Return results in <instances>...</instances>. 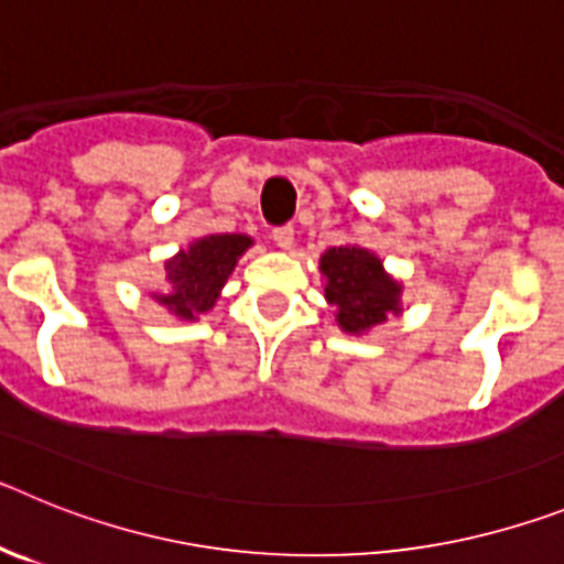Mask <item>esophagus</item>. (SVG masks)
<instances>
[{
    "label": "esophagus",
    "mask_w": 564,
    "mask_h": 564,
    "mask_svg": "<svg viewBox=\"0 0 564 564\" xmlns=\"http://www.w3.org/2000/svg\"><path fill=\"white\" fill-rule=\"evenodd\" d=\"M273 242H276V248L288 251V248L293 246V226H276V228H273Z\"/></svg>",
    "instance_id": "34e87169"
}]
</instances>
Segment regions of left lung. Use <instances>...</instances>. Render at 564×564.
I'll return each instance as SVG.
<instances>
[{
    "label": "left lung",
    "instance_id": "8db88e82",
    "mask_svg": "<svg viewBox=\"0 0 564 564\" xmlns=\"http://www.w3.org/2000/svg\"><path fill=\"white\" fill-rule=\"evenodd\" d=\"M322 273L327 276L325 296L338 311V325L347 333H361L381 325L387 313H398L401 285L383 273L376 253L356 246L330 248L322 257Z\"/></svg>",
    "mask_w": 564,
    "mask_h": 564
}]
</instances>
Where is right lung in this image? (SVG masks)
<instances>
[{
  "mask_svg": "<svg viewBox=\"0 0 564 564\" xmlns=\"http://www.w3.org/2000/svg\"><path fill=\"white\" fill-rule=\"evenodd\" d=\"M251 246V237L242 234H212L181 251L166 262L169 291L154 296L174 316L194 318L212 311L228 273L237 259Z\"/></svg>",
  "mask_w": 564,
  "mask_h": 564,
  "instance_id": "obj_1",
  "label": "right lung"
}]
</instances>
